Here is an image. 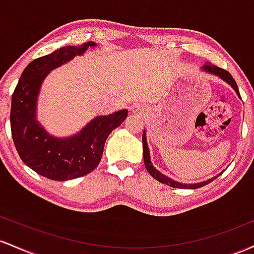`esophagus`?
I'll return each mask as SVG.
<instances>
[{
  "label": "esophagus",
  "mask_w": 254,
  "mask_h": 254,
  "mask_svg": "<svg viewBox=\"0 0 254 254\" xmlns=\"http://www.w3.org/2000/svg\"><path fill=\"white\" fill-rule=\"evenodd\" d=\"M132 112L133 113H140V112H142L140 105H133V107H132Z\"/></svg>",
  "instance_id": "esophagus-1"
}]
</instances>
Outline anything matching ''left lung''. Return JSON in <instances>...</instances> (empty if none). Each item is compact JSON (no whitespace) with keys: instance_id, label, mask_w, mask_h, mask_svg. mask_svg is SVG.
<instances>
[{"instance_id":"8db88e82","label":"left lung","mask_w":254,"mask_h":254,"mask_svg":"<svg viewBox=\"0 0 254 254\" xmlns=\"http://www.w3.org/2000/svg\"><path fill=\"white\" fill-rule=\"evenodd\" d=\"M204 70H206V72L211 73V74H215V75L219 76V78L222 79V80H224L227 82V84H229L230 86L234 89V91L236 93H238V96L240 97V92H239V89H238V85H236V82L234 80V78H233L232 75H230V73L228 72V70L223 69V68H219L217 65L215 64H204L203 67ZM142 152H144V163H145V167H146L147 172L151 176H152L153 179H156V180L162 182V184L167 185V186H170V187H175V189H185V190H194V189H199V187H203L205 185L210 184V182H212L215 180L216 178L213 179H210V180L207 181H203V182H199V184H181V182H178V181H174L172 180L170 178H168V176L163 175L162 173H159L157 169H156L155 167H153L152 163H151V159H150V151H149V147H147V142H146V133H145V130L142 132ZM221 175V174H219Z\"/></svg>"}]
</instances>
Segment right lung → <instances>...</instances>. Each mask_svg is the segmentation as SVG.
I'll return each mask as SVG.
<instances>
[{
	"instance_id": "obj_1",
	"label": "right lung",
	"mask_w": 254,
	"mask_h": 254,
	"mask_svg": "<svg viewBox=\"0 0 254 254\" xmlns=\"http://www.w3.org/2000/svg\"><path fill=\"white\" fill-rule=\"evenodd\" d=\"M95 45L93 42L67 45L33 60L24 69L12 95L10 129L15 149L27 167L50 180H73L92 172L101 162L107 138L127 118L126 109L97 116L69 138L50 135L36 120L37 98L45 76Z\"/></svg>"
}]
</instances>
